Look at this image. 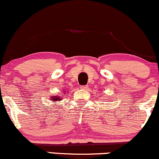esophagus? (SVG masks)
<instances>
[{
    "label": "esophagus",
    "mask_w": 159,
    "mask_h": 159,
    "mask_svg": "<svg viewBox=\"0 0 159 159\" xmlns=\"http://www.w3.org/2000/svg\"><path fill=\"white\" fill-rule=\"evenodd\" d=\"M81 90H88V86H87V85H86V86H81Z\"/></svg>",
    "instance_id": "esophagus-1"
}]
</instances>
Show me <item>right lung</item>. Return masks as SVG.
I'll return each instance as SVG.
<instances>
[{"mask_svg": "<svg viewBox=\"0 0 159 159\" xmlns=\"http://www.w3.org/2000/svg\"><path fill=\"white\" fill-rule=\"evenodd\" d=\"M63 93H64L65 94H63V96H65L66 94H67L68 93V91H67V92H66V91H63V93L62 94H63ZM62 95L61 96H51V98H50V100L52 102H53V103H55V102H60V101H61L62 100Z\"/></svg>", "mask_w": 159, "mask_h": 159, "instance_id": "1", "label": "right lung"}]
</instances>
